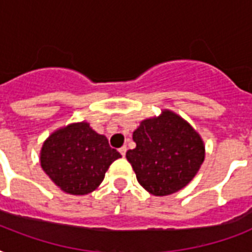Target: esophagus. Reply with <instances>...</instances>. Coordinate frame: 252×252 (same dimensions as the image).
Wrapping results in <instances>:
<instances>
[{
    "label": "esophagus",
    "mask_w": 252,
    "mask_h": 252,
    "mask_svg": "<svg viewBox=\"0 0 252 252\" xmlns=\"http://www.w3.org/2000/svg\"><path fill=\"white\" fill-rule=\"evenodd\" d=\"M119 152H120V154H122L123 157H126V146H122L120 149H119Z\"/></svg>",
    "instance_id": "esophagus-1"
}]
</instances>
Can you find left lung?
Listing matches in <instances>:
<instances>
[{
  "mask_svg": "<svg viewBox=\"0 0 252 252\" xmlns=\"http://www.w3.org/2000/svg\"><path fill=\"white\" fill-rule=\"evenodd\" d=\"M133 141L136 148L126 157L138 183L154 196L171 195L186 187L205 158L197 130L170 110L142 120L133 132Z\"/></svg>",
  "mask_w": 252,
  "mask_h": 252,
  "instance_id": "1",
  "label": "left lung"
}]
</instances>
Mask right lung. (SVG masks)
<instances>
[{
    "label": "right lung",
    "instance_id": "right-lung-1",
    "mask_svg": "<svg viewBox=\"0 0 252 252\" xmlns=\"http://www.w3.org/2000/svg\"><path fill=\"white\" fill-rule=\"evenodd\" d=\"M120 153L87 122L72 123L49 134L40 149V166L49 179L69 195H87L102 183Z\"/></svg>",
    "mask_w": 252,
    "mask_h": 252
}]
</instances>
